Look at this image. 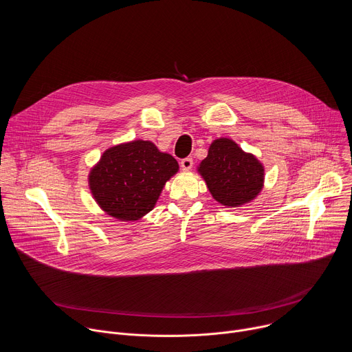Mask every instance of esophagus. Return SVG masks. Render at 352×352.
Returning <instances> with one entry per match:
<instances>
[{"label":"esophagus","mask_w":352,"mask_h":352,"mask_svg":"<svg viewBox=\"0 0 352 352\" xmlns=\"http://www.w3.org/2000/svg\"><path fill=\"white\" fill-rule=\"evenodd\" d=\"M192 166H193V160L190 157H185L181 160V167L184 171H189L192 168Z\"/></svg>","instance_id":"esophagus-1"}]
</instances>
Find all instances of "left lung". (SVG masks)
<instances>
[{"label": "left lung", "instance_id": "obj_1", "mask_svg": "<svg viewBox=\"0 0 352 352\" xmlns=\"http://www.w3.org/2000/svg\"><path fill=\"white\" fill-rule=\"evenodd\" d=\"M197 173L211 196L225 207H241L254 200L264 186V166L235 141L218 138L211 142Z\"/></svg>", "mask_w": 352, "mask_h": 352}]
</instances>
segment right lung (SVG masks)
Returning a JSON list of instances; mask_svg holds the SVG:
<instances>
[{"label":"right lung","instance_id":"1","mask_svg":"<svg viewBox=\"0 0 352 352\" xmlns=\"http://www.w3.org/2000/svg\"><path fill=\"white\" fill-rule=\"evenodd\" d=\"M177 160L151 141L111 146L91 168L88 185L98 206L119 221H137L153 210Z\"/></svg>","mask_w":352,"mask_h":352}]
</instances>
